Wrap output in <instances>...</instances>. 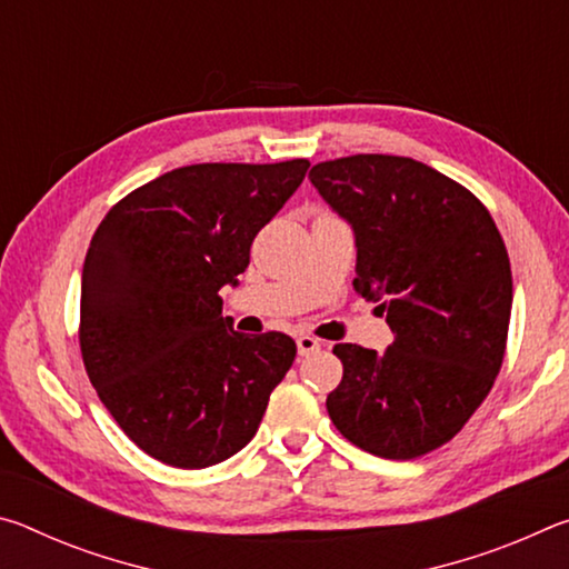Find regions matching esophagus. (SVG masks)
<instances>
[{
    "instance_id": "1",
    "label": "esophagus",
    "mask_w": 569,
    "mask_h": 569,
    "mask_svg": "<svg viewBox=\"0 0 569 569\" xmlns=\"http://www.w3.org/2000/svg\"><path fill=\"white\" fill-rule=\"evenodd\" d=\"M296 346H298V356H311L316 351H321V341L313 339V336H308V333L298 336Z\"/></svg>"
}]
</instances>
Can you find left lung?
<instances>
[{"label": "left lung", "instance_id": "obj_1", "mask_svg": "<svg viewBox=\"0 0 569 569\" xmlns=\"http://www.w3.org/2000/svg\"><path fill=\"white\" fill-rule=\"evenodd\" d=\"M308 178L356 233L353 291L381 301L383 353L336 343L341 383L326 409L369 455L413 459L447 445L502 369L512 268L485 203L411 158L349 156Z\"/></svg>", "mask_w": 569, "mask_h": 569}]
</instances>
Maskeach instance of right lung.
Wrapping results in <instances>:
<instances>
[{
    "instance_id": "add662e5",
    "label": "right lung",
    "mask_w": 569,
    "mask_h": 569,
    "mask_svg": "<svg viewBox=\"0 0 569 569\" xmlns=\"http://www.w3.org/2000/svg\"><path fill=\"white\" fill-rule=\"evenodd\" d=\"M308 160L198 162L114 203L82 268L84 371L146 455L203 469L243 449L296 359L281 331L246 336L218 296L301 186Z\"/></svg>"
}]
</instances>
